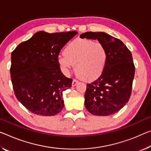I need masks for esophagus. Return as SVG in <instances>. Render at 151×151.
I'll return each mask as SVG.
<instances>
[{"mask_svg":"<svg viewBox=\"0 0 151 151\" xmlns=\"http://www.w3.org/2000/svg\"><path fill=\"white\" fill-rule=\"evenodd\" d=\"M78 83V81L76 80V79H73V83H72V85L73 86V87H75V86L76 85V84Z\"/></svg>","mask_w":151,"mask_h":151,"instance_id":"esophagus-1","label":"esophagus"}]
</instances>
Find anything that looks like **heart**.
<instances>
[{
	"label": "heart",
	"mask_w": 151,
	"mask_h": 151,
	"mask_svg": "<svg viewBox=\"0 0 151 151\" xmlns=\"http://www.w3.org/2000/svg\"><path fill=\"white\" fill-rule=\"evenodd\" d=\"M107 52L104 45L87 39H77L70 42L59 56L58 63L61 70L68 74L75 65V71L84 81H93L101 75L106 68Z\"/></svg>",
	"instance_id": "heart-1"
}]
</instances>
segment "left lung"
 <instances>
[{
    "instance_id": "1",
    "label": "left lung",
    "mask_w": 151,
    "mask_h": 151,
    "mask_svg": "<svg viewBox=\"0 0 151 151\" xmlns=\"http://www.w3.org/2000/svg\"><path fill=\"white\" fill-rule=\"evenodd\" d=\"M83 38L97 40L106 47L107 60L101 75L87 85L86 109L95 116H109L118 112L130 99L135 66L132 56L119 39L104 32H86Z\"/></svg>"
}]
</instances>
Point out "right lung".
<instances>
[{
  "mask_svg": "<svg viewBox=\"0 0 151 151\" xmlns=\"http://www.w3.org/2000/svg\"><path fill=\"white\" fill-rule=\"evenodd\" d=\"M77 32L35 33L11 54L10 68L14 93L32 113L51 116L64 107L63 92L71 87L58 63L62 48Z\"/></svg>",
  "mask_w": 151,
  "mask_h": 151,
  "instance_id": "1",
  "label": "right lung"
}]
</instances>
